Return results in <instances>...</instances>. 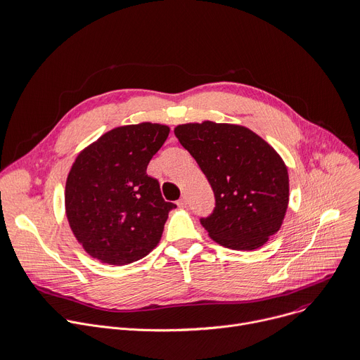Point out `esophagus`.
Segmentation results:
<instances>
[{
	"label": "esophagus",
	"instance_id": "obj_1",
	"mask_svg": "<svg viewBox=\"0 0 360 360\" xmlns=\"http://www.w3.org/2000/svg\"><path fill=\"white\" fill-rule=\"evenodd\" d=\"M177 206H179L180 209H186V207H187V198H186V197H181L180 200L177 202Z\"/></svg>",
	"mask_w": 360,
	"mask_h": 360
}]
</instances>
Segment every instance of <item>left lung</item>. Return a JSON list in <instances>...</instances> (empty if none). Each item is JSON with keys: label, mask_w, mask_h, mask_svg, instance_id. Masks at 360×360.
<instances>
[{"label": "left lung", "mask_w": 360, "mask_h": 360, "mask_svg": "<svg viewBox=\"0 0 360 360\" xmlns=\"http://www.w3.org/2000/svg\"><path fill=\"white\" fill-rule=\"evenodd\" d=\"M174 134L206 174L216 197L202 226L216 243L256 250L282 227L289 205L283 158L250 129L227 123L179 124Z\"/></svg>", "instance_id": "1"}]
</instances>
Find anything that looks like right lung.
<instances>
[{
  "label": "right lung",
  "mask_w": 360,
  "mask_h": 360,
  "mask_svg": "<svg viewBox=\"0 0 360 360\" xmlns=\"http://www.w3.org/2000/svg\"><path fill=\"white\" fill-rule=\"evenodd\" d=\"M169 133L158 123L120 126L75 157L65 181V214L77 242L101 263L137 262L162 238L176 205L165 202L146 170Z\"/></svg>",
  "instance_id": "add662e5"
}]
</instances>
